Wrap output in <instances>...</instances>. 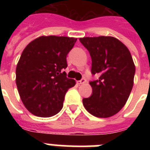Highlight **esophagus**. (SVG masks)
I'll use <instances>...</instances> for the list:
<instances>
[{
  "mask_svg": "<svg viewBox=\"0 0 150 150\" xmlns=\"http://www.w3.org/2000/svg\"><path fill=\"white\" fill-rule=\"evenodd\" d=\"M86 82V79H82L79 80V81H78L77 83L79 85H82V84H84Z\"/></svg>",
  "mask_w": 150,
  "mask_h": 150,
  "instance_id": "34e87169",
  "label": "esophagus"
}]
</instances>
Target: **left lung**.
I'll use <instances>...</instances> for the list:
<instances>
[{
	"label": "left lung",
	"instance_id": "1",
	"mask_svg": "<svg viewBox=\"0 0 150 150\" xmlns=\"http://www.w3.org/2000/svg\"><path fill=\"white\" fill-rule=\"evenodd\" d=\"M79 41L92 59L91 72L99 79L89 82L93 93L82 100L86 110L97 117H109L125 106L132 89L135 67L130 51L112 36L84 37Z\"/></svg>",
	"mask_w": 150,
	"mask_h": 150
}]
</instances>
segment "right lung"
I'll list each match as a JSON object with an SVG mask.
<instances>
[{"mask_svg":"<svg viewBox=\"0 0 150 150\" xmlns=\"http://www.w3.org/2000/svg\"><path fill=\"white\" fill-rule=\"evenodd\" d=\"M76 38L48 36L35 39L25 48L16 67V85L23 104L31 114L54 116L63 107L64 96L75 81L68 79L67 55Z\"/></svg>","mask_w":150,"mask_h":150,"instance_id":"right-lung-1","label":"right lung"}]
</instances>
